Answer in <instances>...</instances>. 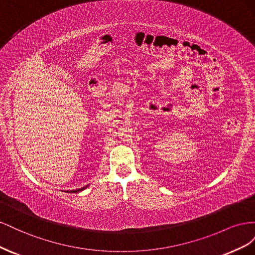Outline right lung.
Here are the masks:
<instances>
[{
	"label": "right lung",
	"instance_id": "add662e5",
	"mask_svg": "<svg viewBox=\"0 0 255 255\" xmlns=\"http://www.w3.org/2000/svg\"><path fill=\"white\" fill-rule=\"evenodd\" d=\"M88 187V185H86V186H84L82 188H79V189H75V190H69V191H66V192H70V194H74V192H80V191H83L84 189H86Z\"/></svg>",
	"mask_w": 255,
	"mask_h": 255
}]
</instances>
